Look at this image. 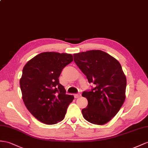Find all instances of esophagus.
<instances>
[{
    "label": "esophagus",
    "instance_id": "1",
    "mask_svg": "<svg viewBox=\"0 0 148 148\" xmlns=\"http://www.w3.org/2000/svg\"><path fill=\"white\" fill-rule=\"evenodd\" d=\"M74 96L75 98H79L81 96V94H74Z\"/></svg>",
    "mask_w": 148,
    "mask_h": 148
}]
</instances>
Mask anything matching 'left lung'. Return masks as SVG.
<instances>
[{
    "mask_svg": "<svg viewBox=\"0 0 148 148\" xmlns=\"http://www.w3.org/2000/svg\"><path fill=\"white\" fill-rule=\"evenodd\" d=\"M75 63L94 88L82 96L88 104L82 110L88 122L103 125L118 112L126 98V77L120 63L100 50H92L74 54Z\"/></svg>",
    "mask_w": 148,
    "mask_h": 148,
    "instance_id": "obj_1",
    "label": "left lung"
}]
</instances>
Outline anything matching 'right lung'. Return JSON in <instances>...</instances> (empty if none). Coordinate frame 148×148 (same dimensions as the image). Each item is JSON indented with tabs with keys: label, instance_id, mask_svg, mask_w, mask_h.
<instances>
[{
	"label": "right lung",
	"instance_id": "1",
	"mask_svg": "<svg viewBox=\"0 0 148 148\" xmlns=\"http://www.w3.org/2000/svg\"><path fill=\"white\" fill-rule=\"evenodd\" d=\"M73 60L69 54L45 52L23 68L20 79L22 99L29 111L42 123L51 125L62 121L74 99L59 81L62 69Z\"/></svg>",
	"mask_w": 148,
	"mask_h": 148
}]
</instances>
